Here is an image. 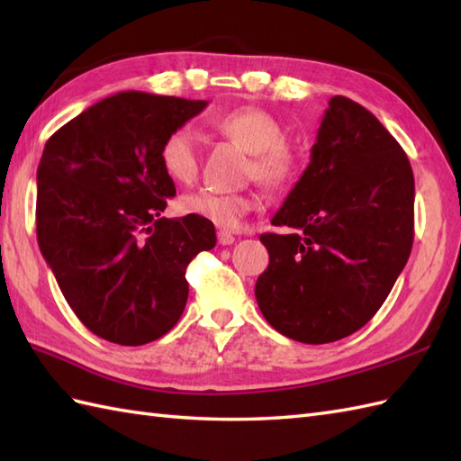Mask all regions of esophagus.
<instances>
[{
	"label": "esophagus",
	"instance_id": "1",
	"mask_svg": "<svg viewBox=\"0 0 461 461\" xmlns=\"http://www.w3.org/2000/svg\"><path fill=\"white\" fill-rule=\"evenodd\" d=\"M233 241H236V236H233L231 231H228V230H220L218 231V243H220V246H231Z\"/></svg>",
	"mask_w": 461,
	"mask_h": 461
}]
</instances>
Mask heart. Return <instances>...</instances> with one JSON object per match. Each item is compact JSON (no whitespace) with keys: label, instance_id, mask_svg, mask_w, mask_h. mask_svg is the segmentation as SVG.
<instances>
[{"label":"heart","instance_id":"1","mask_svg":"<svg viewBox=\"0 0 461 461\" xmlns=\"http://www.w3.org/2000/svg\"><path fill=\"white\" fill-rule=\"evenodd\" d=\"M212 126L251 154L249 176H256L267 188H283L299 174V156L283 140L285 131L276 116L258 106H240L212 119ZM160 164L168 178L188 184L198 174V140L188 126L170 131L160 144ZM178 208L223 230L238 228L251 208L249 194L195 190L184 194Z\"/></svg>","mask_w":461,"mask_h":461}]
</instances>
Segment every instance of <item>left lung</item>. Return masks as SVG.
I'll use <instances>...</instances> for the list:
<instances>
[{"instance_id":"1","label":"left lung","mask_w":461,"mask_h":461,"mask_svg":"<svg viewBox=\"0 0 461 461\" xmlns=\"http://www.w3.org/2000/svg\"><path fill=\"white\" fill-rule=\"evenodd\" d=\"M287 233L259 236L269 266L256 283L269 325L325 345L375 317L414 241V174L365 106L332 96L311 162L273 215Z\"/></svg>"}]
</instances>
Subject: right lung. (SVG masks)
<instances>
[{
  "mask_svg": "<svg viewBox=\"0 0 461 461\" xmlns=\"http://www.w3.org/2000/svg\"><path fill=\"white\" fill-rule=\"evenodd\" d=\"M208 101L124 91L47 140L37 168V241L68 307L96 337L139 347L188 301L185 267L215 246L212 221L162 218L176 195L160 164L170 131Z\"/></svg>",
  "mask_w": 461,
  "mask_h": 461,
  "instance_id": "1",
  "label": "right lung"
}]
</instances>
